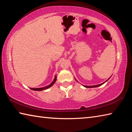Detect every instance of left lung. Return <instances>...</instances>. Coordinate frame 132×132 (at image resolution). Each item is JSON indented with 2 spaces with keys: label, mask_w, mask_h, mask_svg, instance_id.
<instances>
[{
  "label": "left lung",
  "mask_w": 132,
  "mask_h": 132,
  "mask_svg": "<svg viewBox=\"0 0 132 132\" xmlns=\"http://www.w3.org/2000/svg\"><path fill=\"white\" fill-rule=\"evenodd\" d=\"M109 79H109L106 80V81H108V80ZM77 81V80H76ZM106 81H105L104 82H103V83H102V84H98V85H95V86H83L84 87H87V88H93V87H99V86H101V85H102L103 84H104L105 82Z\"/></svg>",
  "instance_id": "obj_1"
}]
</instances>
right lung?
<instances>
[{"label":"right lung","mask_w":132,"mask_h":132,"mask_svg":"<svg viewBox=\"0 0 132 132\" xmlns=\"http://www.w3.org/2000/svg\"><path fill=\"white\" fill-rule=\"evenodd\" d=\"M56 76H55V79H54V80H53V81L52 82H51V83L50 85H48V86H45V87H41V88H30L31 89V90H34V91H42V90H46V89L51 87V86H52L53 85L55 84V82H56Z\"/></svg>","instance_id":"obj_1"}]
</instances>
